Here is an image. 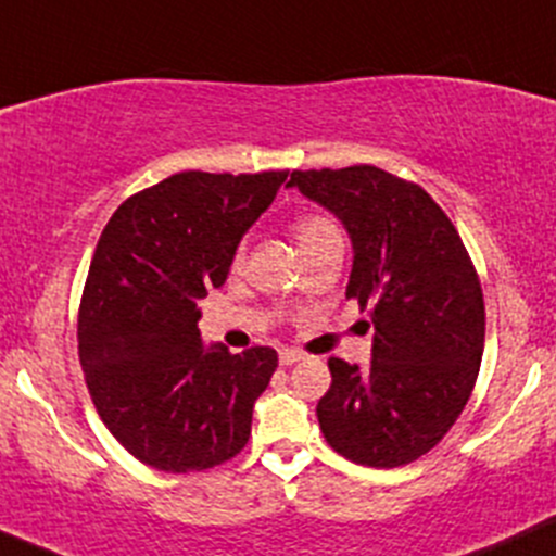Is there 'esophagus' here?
<instances>
[{
	"instance_id": "esophagus-1",
	"label": "esophagus",
	"mask_w": 556,
	"mask_h": 556,
	"mask_svg": "<svg viewBox=\"0 0 556 556\" xmlns=\"http://www.w3.org/2000/svg\"><path fill=\"white\" fill-rule=\"evenodd\" d=\"M299 361H304V352H299V350L279 352V363H282V366H295Z\"/></svg>"
}]
</instances>
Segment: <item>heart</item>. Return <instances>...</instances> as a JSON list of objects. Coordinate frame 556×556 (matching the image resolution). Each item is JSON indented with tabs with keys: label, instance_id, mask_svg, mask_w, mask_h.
<instances>
[{
	"label": "heart",
	"instance_id": "b5f03b06",
	"mask_svg": "<svg viewBox=\"0 0 556 556\" xmlns=\"http://www.w3.org/2000/svg\"><path fill=\"white\" fill-rule=\"evenodd\" d=\"M295 231V239H299L301 250L312 252L317 250V247L328 244V242H341V231L339 226L333 223V217L323 215V212H309V215H301L299 220H295L293 226ZM244 261V244L237 247V252H233V263H242Z\"/></svg>",
	"mask_w": 556,
	"mask_h": 556
}]
</instances>
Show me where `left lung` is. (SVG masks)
<instances>
[{
	"mask_svg": "<svg viewBox=\"0 0 556 556\" xmlns=\"http://www.w3.org/2000/svg\"><path fill=\"white\" fill-rule=\"evenodd\" d=\"M288 185L344 223L355 250L346 299L374 325L371 366L328 361L319 430L357 465L414 463L450 433L479 377L484 295L473 261L417 182L361 164L295 169Z\"/></svg>",
	"mask_w": 556,
	"mask_h": 556,
	"instance_id": "obj_1",
	"label": "left lung"
}]
</instances>
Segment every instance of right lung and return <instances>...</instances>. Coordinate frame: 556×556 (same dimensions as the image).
Returning <instances> with one entry per match:
<instances>
[{
  "instance_id": "right-lung-1",
  "label": "right lung",
  "mask_w": 556,
  "mask_h": 556,
  "mask_svg": "<svg viewBox=\"0 0 556 556\" xmlns=\"http://www.w3.org/2000/svg\"><path fill=\"white\" fill-rule=\"evenodd\" d=\"M288 172H179L128 195L93 252L77 352L99 417L139 463L193 473L237 457L277 371L271 346H204L199 299Z\"/></svg>"
}]
</instances>
